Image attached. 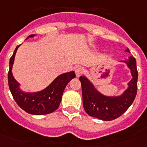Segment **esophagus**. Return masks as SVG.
Returning a JSON list of instances; mask_svg holds the SVG:
<instances>
[{"mask_svg": "<svg viewBox=\"0 0 147 147\" xmlns=\"http://www.w3.org/2000/svg\"><path fill=\"white\" fill-rule=\"evenodd\" d=\"M84 72V67L82 66H77L75 68V74H76V76L77 77H80L81 74H83Z\"/></svg>", "mask_w": 147, "mask_h": 147, "instance_id": "34e87169", "label": "esophagus"}]
</instances>
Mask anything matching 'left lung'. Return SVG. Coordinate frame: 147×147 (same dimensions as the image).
Wrapping results in <instances>:
<instances>
[{
	"mask_svg": "<svg viewBox=\"0 0 147 147\" xmlns=\"http://www.w3.org/2000/svg\"><path fill=\"white\" fill-rule=\"evenodd\" d=\"M127 51H129L127 49ZM130 68L132 79L128 83V89L121 96L109 97L98 92L92 84L85 77H80L82 89L83 107L88 115L102 121H112L117 118L128 110L137 93L138 71L136 60L130 56L128 60L125 61Z\"/></svg>",
	"mask_w": 147,
	"mask_h": 147,
	"instance_id": "8db88e82",
	"label": "left lung"
}]
</instances>
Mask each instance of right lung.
I'll use <instances>...</instances> for the list:
<instances>
[{"instance_id": "1", "label": "right lung", "mask_w": 147, "mask_h": 147, "mask_svg": "<svg viewBox=\"0 0 147 147\" xmlns=\"http://www.w3.org/2000/svg\"><path fill=\"white\" fill-rule=\"evenodd\" d=\"M34 36V34H32L29 37H32ZM19 47V45H18L16 48L12 56L10 58L9 71L7 74L8 86L13 98L19 107L30 114L43 115L54 112L59 107L66 86L73 78H75L74 72L72 71L61 74L48 88L41 92L35 93L22 92L19 89V83L16 81L11 73L15 55Z\"/></svg>"}]
</instances>
